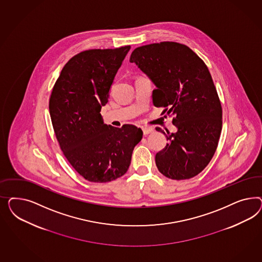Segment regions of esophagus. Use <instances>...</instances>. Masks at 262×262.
Wrapping results in <instances>:
<instances>
[{
    "label": "esophagus",
    "mask_w": 262,
    "mask_h": 262,
    "mask_svg": "<svg viewBox=\"0 0 262 262\" xmlns=\"http://www.w3.org/2000/svg\"><path fill=\"white\" fill-rule=\"evenodd\" d=\"M141 128H142L143 135H149V134L154 132V128L151 127H142Z\"/></svg>",
    "instance_id": "1"
}]
</instances>
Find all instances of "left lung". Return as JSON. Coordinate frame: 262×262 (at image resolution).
<instances>
[{
    "label": "left lung",
    "mask_w": 262,
    "mask_h": 262,
    "mask_svg": "<svg viewBox=\"0 0 262 262\" xmlns=\"http://www.w3.org/2000/svg\"><path fill=\"white\" fill-rule=\"evenodd\" d=\"M152 82L155 106L165 107L178 128L156 155L159 172L172 180L201 173L213 158L222 130V106L206 63L190 48L172 41L136 48L130 55Z\"/></svg>",
    "instance_id": "8db88e82"
}]
</instances>
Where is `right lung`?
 I'll return each mask as SVG.
<instances>
[{
    "instance_id": "1",
    "label": "right lung",
    "mask_w": 262,
    "mask_h": 262,
    "mask_svg": "<svg viewBox=\"0 0 262 262\" xmlns=\"http://www.w3.org/2000/svg\"><path fill=\"white\" fill-rule=\"evenodd\" d=\"M129 49L77 54L64 65L50 97L51 120L64 157L92 183H108L126 174L135 145L142 139L141 128L107 126L100 113Z\"/></svg>"
}]
</instances>
